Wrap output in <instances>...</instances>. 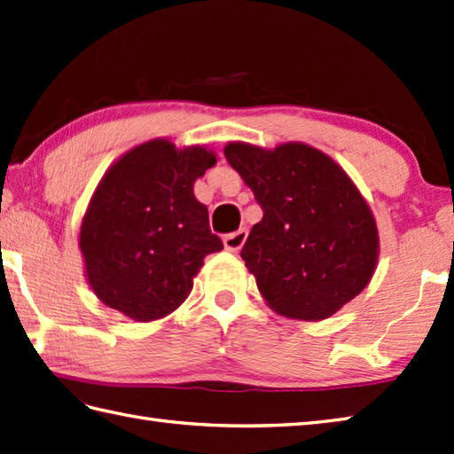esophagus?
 I'll use <instances>...</instances> for the list:
<instances>
[{
  "label": "esophagus",
  "mask_w": 454,
  "mask_h": 454,
  "mask_svg": "<svg viewBox=\"0 0 454 454\" xmlns=\"http://www.w3.org/2000/svg\"><path fill=\"white\" fill-rule=\"evenodd\" d=\"M246 239H247V230L246 228H239L238 231H231V234H228L224 238V247L228 251H234L236 253V251H239L241 247H244Z\"/></svg>",
  "instance_id": "esophagus-1"
}]
</instances>
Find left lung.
<instances>
[{
  "instance_id": "8db88e82",
  "label": "left lung",
  "mask_w": 454,
  "mask_h": 454,
  "mask_svg": "<svg viewBox=\"0 0 454 454\" xmlns=\"http://www.w3.org/2000/svg\"><path fill=\"white\" fill-rule=\"evenodd\" d=\"M224 156L262 208L241 259L270 308L321 321L354 300L375 272L379 234L342 168L303 143L275 151L228 143Z\"/></svg>"
}]
</instances>
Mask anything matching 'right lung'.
I'll list each match as a JSON object with an SVG mask.
<instances>
[{
  "instance_id": "obj_1",
  "label": "right lung",
  "mask_w": 454,
  "mask_h": 454,
  "mask_svg": "<svg viewBox=\"0 0 454 454\" xmlns=\"http://www.w3.org/2000/svg\"><path fill=\"white\" fill-rule=\"evenodd\" d=\"M216 164L203 146L166 139L135 146L102 177L84 213L79 247L92 292L133 321L166 317L185 301L193 277L223 241L193 184Z\"/></svg>"
}]
</instances>
